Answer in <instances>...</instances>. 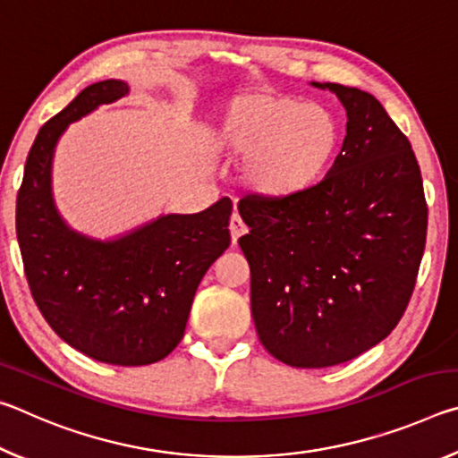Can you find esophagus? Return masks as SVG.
Segmentation results:
<instances>
[{
  "instance_id": "esophagus-1",
  "label": "esophagus",
  "mask_w": 458,
  "mask_h": 458,
  "mask_svg": "<svg viewBox=\"0 0 458 458\" xmlns=\"http://www.w3.org/2000/svg\"><path fill=\"white\" fill-rule=\"evenodd\" d=\"M230 236H232V244H236L238 242V238L242 236V234H246V226H244V222H242V218H240L238 214H232V218H230Z\"/></svg>"
}]
</instances>
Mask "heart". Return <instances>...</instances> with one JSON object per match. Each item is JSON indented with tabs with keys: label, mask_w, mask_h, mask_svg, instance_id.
<instances>
[{
	"label": "heart",
	"mask_w": 458,
	"mask_h": 458,
	"mask_svg": "<svg viewBox=\"0 0 458 458\" xmlns=\"http://www.w3.org/2000/svg\"><path fill=\"white\" fill-rule=\"evenodd\" d=\"M212 145L230 161H242V182L254 198L289 201L329 169L339 125L323 106L278 92H246L222 113Z\"/></svg>",
	"instance_id": "heart-1"
}]
</instances>
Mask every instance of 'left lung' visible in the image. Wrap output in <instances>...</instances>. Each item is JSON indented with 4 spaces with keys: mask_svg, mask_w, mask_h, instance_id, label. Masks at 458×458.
<instances>
[{
    "mask_svg": "<svg viewBox=\"0 0 458 458\" xmlns=\"http://www.w3.org/2000/svg\"><path fill=\"white\" fill-rule=\"evenodd\" d=\"M347 135L331 172L289 201L242 199L260 344L293 368H329L390 335L424 254L428 208L408 137L376 97L335 82Z\"/></svg>",
    "mask_w": 458,
    "mask_h": 458,
    "instance_id": "1",
    "label": "left lung"
}]
</instances>
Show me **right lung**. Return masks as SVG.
<instances>
[{
    "label": "right lung",
    "mask_w": 458,
    "mask_h": 458,
    "mask_svg": "<svg viewBox=\"0 0 458 458\" xmlns=\"http://www.w3.org/2000/svg\"><path fill=\"white\" fill-rule=\"evenodd\" d=\"M127 92L123 81L95 82L44 123L15 199V232L30 291L50 327L97 361L147 366L182 341L201 276L230 246L232 201L159 216L106 242L66 226L52 199L54 147L71 123Z\"/></svg>",
    "instance_id": "right-lung-1"
}]
</instances>
